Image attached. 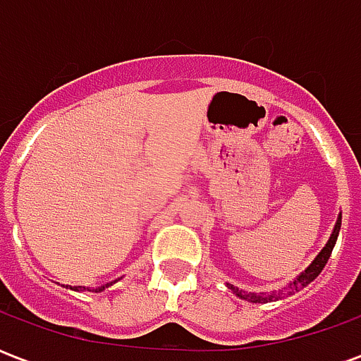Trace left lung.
Wrapping results in <instances>:
<instances>
[{"mask_svg": "<svg viewBox=\"0 0 361 361\" xmlns=\"http://www.w3.org/2000/svg\"><path fill=\"white\" fill-rule=\"evenodd\" d=\"M341 222H342V216H338V220H336V224H334V230L333 234H331V238H329V242H326V245L321 250V253H319L317 257H315V261L311 263L305 271L298 276V279L290 284V286L286 288V290H280V292H274V294H265V295H259V294H247V292H242L240 288L235 286H230V290L234 292L235 295H240V298H243V300H250V302L253 303H267V302H274V300H280L282 295L286 294H292V292H298L300 288L307 286L311 280H315L319 276V272L323 271L326 265V261H329V257H331V253H333V247L334 243H336V238H338V232H341Z\"/></svg>", "mask_w": 361, "mask_h": 361, "instance_id": "1", "label": "left lung"}]
</instances>
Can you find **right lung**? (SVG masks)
<instances>
[{
	"instance_id": "obj_1",
	"label": "right lung",
	"mask_w": 361,
	"mask_h": 361,
	"mask_svg": "<svg viewBox=\"0 0 361 361\" xmlns=\"http://www.w3.org/2000/svg\"><path fill=\"white\" fill-rule=\"evenodd\" d=\"M104 288H108V284H106V286H98V288H85V286H73V290H77V292H79V290H89V292H102Z\"/></svg>"
}]
</instances>
